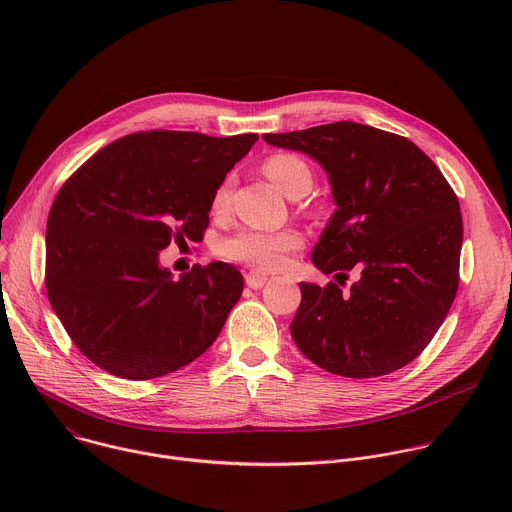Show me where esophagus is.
<instances>
[{
  "label": "esophagus",
  "mask_w": 512,
  "mask_h": 512,
  "mask_svg": "<svg viewBox=\"0 0 512 512\" xmlns=\"http://www.w3.org/2000/svg\"><path fill=\"white\" fill-rule=\"evenodd\" d=\"M245 283H247L251 289H259V287H263V285L267 283V277H265L263 273H259V271H249V273L245 275Z\"/></svg>",
  "instance_id": "34e87169"
}]
</instances>
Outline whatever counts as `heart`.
<instances>
[{
	"label": "heart",
	"instance_id": "heart-1",
	"mask_svg": "<svg viewBox=\"0 0 512 512\" xmlns=\"http://www.w3.org/2000/svg\"><path fill=\"white\" fill-rule=\"evenodd\" d=\"M265 176L289 198H302L310 192L314 184V172L308 162L296 154H273L263 162ZM233 194V180L225 178L216 186L212 194V210L223 212L229 208ZM302 247V237L294 231H279V233H263L253 229L237 231L231 237H225L218 243V255L251 265L259 271H275L279 269L287 255Z\"/></svg>",
	"mask_w": 512,
	"mask_h": 512
}]
</instances>
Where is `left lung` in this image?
Returning <instances> with one entry per match:
<instances>
[{
    "label": "left lung",
    "mask_w": 512,
    "mask_h": 512,
    "mask_svg": "<svg viewBox=\"0 0 512 512\" xmlns=\"http://www.w3.org/2000/svg\"><path fill=\"white\" fill-rule=\"evenodd\" d=\"M263 139L328 172L338 208L312 261L340 283L350 268L359 273L346 292L334 281L300 283L291 338L340 377L399 371L431 342L456 298L464 233L456 192L413 141L371 125L338 121Z\"/></svg>",
    "instance_id": "8db88e82"
}]
</instances>
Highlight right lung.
Segmentation results:
<instances>
[{
  "instance_id": "right-lung-1",
  "label": "right lung",
  "mask_w": 512,
  "mask_h": 512,
  "mask_svg": "<svg viewBox=\"0 0 512 512\" xmlns=\"http://www.w3.org/2000/svg\"><path fill=\"white\" fill-rule=\"evenodd\" d=\"M257 133L137 131L89 158L46 223L48 300L77 348L109 375L148 381L198 358L243 294L237 267L160 265L172 241H202L212 194Z\"/></svg>"
}]
</instances>
